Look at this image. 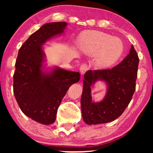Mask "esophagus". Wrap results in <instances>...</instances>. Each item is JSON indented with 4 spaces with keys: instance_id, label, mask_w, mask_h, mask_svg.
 <instances>
[{
    "instance_id": "34e87169",
    "label": "esophagus",
    "mask_w": 153,
    "mask_h": 153,
    "mask_svg": "<svg viewBox=\"0 0 153 153\" xmlns=\"http://www.w3.org/2000/svg\"><path fill=\"white\" fill-rule=\"evenodd\" d=\"M88 70V68L87 65H85V64H83L80 67V69H79V71H80V73L81 74H83L84 73L86 72V71Z\"/></svg>"
}]
</instances>
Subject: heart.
I'll list each match as a JSON object with an SVG mask.
<instances>
[{
  "instance_id": "b5f03b06",
  "label": "heart",
  "mask_w": 153,
  "mask_h": 153,
  "mask_svg": "<svg viewBox=\"0 0 153 153\" xmlns=\"http://www.w3.org/2000/svg\"><path fill=\"white\" fill-rule=\"evenodd\" d=\"M78 45L84 53L97 55L96 64L104 69L116 64L124 52V45L120 39L98 30H85L81 33Z\"/></svg>"
}]
</instances>
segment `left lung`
Listing matches in <instances>:
<instances>
[{"label": "left lung", "mask_w": 153, "mask_h": 153, "mask_svg": "<svg viewBox=\"0 0 153 153\" xmlns=\"http://www.w3.org/2000/svg\"><path fill=\"white\" fill-rule=\"evenodd\" d=\"M139 62L137 53L131 45L128 55L115 68L88 70L85 73L81 106L86 124L109 123L122 115L135 91ZM98 80L105 83L107 93L101 101L95 102L91 98V88Z\"/></svg>", "instance_id": "8db88e82"}]
</instances>
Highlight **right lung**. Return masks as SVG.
Here are the masks:
<instances>
[{
    "instance_id": "add662e5",
    "label": "right lung",
    "mask_w": 153,
    "mask_h": 153,
    "mask_svg": "<svg viewBox=\"0 0 153 153\" xmlns=\"http://www.w3.org/2000/svg\"><path fill=\"white\" fill-rule=\"evenodd\" d=\"M68 23L44 24L20 48L15 63L13 90L21 110L32 120L44 125L55 122L62 98L80 79L79 72L58 66L47 68L43 45L62 35Z\"/></svg>"
}]
</instances>
